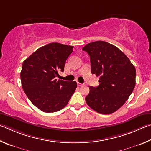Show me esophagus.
Returning <instances> with one entry per match:
<instances>
[{
  "mask_svg": "<svg viewBox=\"0 0 151 151\" xmlns=\"http://www.w3.org/2000/svg\"><path fill=\"white\" fill-rule=\"evenodd\" d=\"M77 83H78V86H81L83 85V84L81 83H80V82H77Z\"/></svg>",
  "mask_w": 151,
  "mask_h": 151,
  "instance_id": "esophagus-1",
  "label": "esophagus"
}]
</instances>
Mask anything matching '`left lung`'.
I'll use <instances>...</instances> for the list:
<instances>
[{"instance_id": "1", "label": "left lung", "mask_w": 151, "mask_h": 151, "mask_svg": "<svg viewBox=\"0 0 151 151\" xmlns=\"http://www.w3.org/2000/svg\"><path fill=\"white\" fill-rule=\"evenodd\" d=\"M82 50L90 57L91 73L99 76V85L89 86L87 104L101 114L116 111L133 91L135 68L122 51L106 42H91Z\"/></svg>"}]
</instances>
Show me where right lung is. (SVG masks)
<instances>
[{
    "label": "right lung",
    "instance_id": "1",
    "mask_svg": "<svg viewBox=\"0 0 151 151\" xmlns=\"http://www.w3.org/2000/svg\"><path fill=\"white\" fill-rule=\"evenodd\" d=\"M72 46L50 43L40 47L24 61L20 72L22 87L30 101L45 113L62 109L77 88L76 81L57 80L63 71Z\"/></svg>",
    "mask_w": 151,
    "mask_h": 151
}]
</instances>
